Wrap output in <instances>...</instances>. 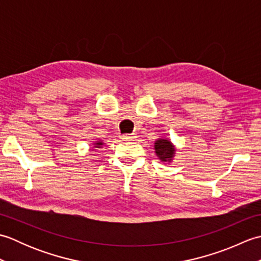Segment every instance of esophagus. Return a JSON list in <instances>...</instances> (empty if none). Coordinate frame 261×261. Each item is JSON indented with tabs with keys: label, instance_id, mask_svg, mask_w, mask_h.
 <instances>
[{
	"label": "esophagus",
	"instance_id": "1",
	"mask_svg": "<svg viewBox=\"0 0 261 261\" xmlns=\"http://www.w3.org/2000/svg\"><path fill=\"white\" fill-rule=\"evenodd\" d=\"M121 139L122 140H125V141L135 140L136 139V135H123V136H121Z\"/></svg>",
	"mask_w": 261,
	"mask_h": 261
}]
</instances>
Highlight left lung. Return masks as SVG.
<instances>
[{"instance_id":"1","label":"left lung","mask_w":261,"mask_h":261,"mask_svg":"<svg viewBox=\"0 0 261 261\" xmlns=\"http://www.w3.org/2000/svg\"><path fill=\"white\" fill-rule=\"evenodd\" d=\"M154 152L159 160H162L163 163L170 164L174 160V157L176 154V147L173 142H171L168 138L160 137L154 141L153 145Z\"/></svg>"}]
</instances>
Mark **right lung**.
<instances>
[{"mask_svg":"<svg viewBox=\"0 0 261 261\" xmlns=\"http://www.w3.org/2000/svg\"><path fill=\"white\" fill-rule=\"evenodd\" d=\"M104 146L103 140H96L92 142V149L91 150H97V149H101Z\"/></svg>","mask_w":261,"mask_h":261,"instance_id":"1","label":"right lung"}]
</instances>
